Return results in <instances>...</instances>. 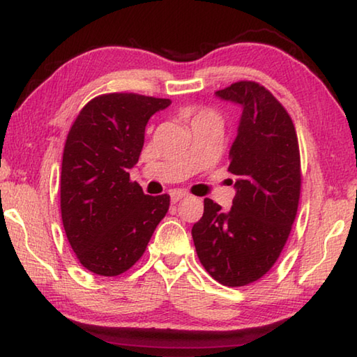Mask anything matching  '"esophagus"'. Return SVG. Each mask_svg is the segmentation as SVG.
Segmentation results:
<instances>
[{
	"mask_svg": "<svg viewBox=\"0 0 357 357\" xmlns=\"http://www.w3.org/2000/svg\"><path fill=\"white\" fill-rule=\"evenodd\" d=\"M185 197H187V193H184V192H181V190H173V192L170 193L172 203H178V202H181V200H183V198H185Z\"/></svg>",
	"mask_w": 357,
	"mask_h": 357,
	"instance_id": "34e87169",
	"label": "esophagus"
}]
</instances>
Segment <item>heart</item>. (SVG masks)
Instances as JSON below:
<instances>
[{
	"mask_svg": "<svg viewBox=\"0 0 357 357\" xmlns=\"http://www.w3.org/2000/svg\"><path fill=\"white\" fill-rule=\"evenodd\" d=\"M195 119H219V118H217V114H215V113H213V112H209V110H202V112H198V113H197ZM195 119H193V121H195Z\"/></svg>",
	"mask_w": 357,
	"mask_h": 357,
	"instance_id": "b5f03b06",
	"label": "heart"
}]
</instances>
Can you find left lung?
Masks as SVG:
<instances>
[{
	"label": "left lung",
	"mask_w": 357,
	"mask_h": 357,
	"mask_svg": "<svg viewBox=\"0 0 357 357\" xmlns=\"http://www.w3.org/2000/svg\"><path fill=\"white\" fill-rule=\"evenodd\" d=\"M215 96L243 108L228 165L236 195L227 213L204 198L192 238L214 280L244 287L273 268L291 231L301 195L299 144L285 107L259 83L236 82Z\"/></svg>",
	"instance_id": "obj_1"
}]
</instances>
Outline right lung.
<instances>
[{"mask_svg": "<svg viewBox=\"0 0 357 357\" xmlns=\"http://www.w3.org/2000/svg\"><path fill=\"white\" fill-rule=\"evenodd\" d=\"M170 104L134 93L102 94L72 124L63 153L61 217L78 261L94 274L130 269L170 206V195H144L129 174L149 118Z\"/></svg>", "mask_w": 357, "mask_h": 357, "instance_id": "obj_1", "label": "right lung"}]
</instances>
